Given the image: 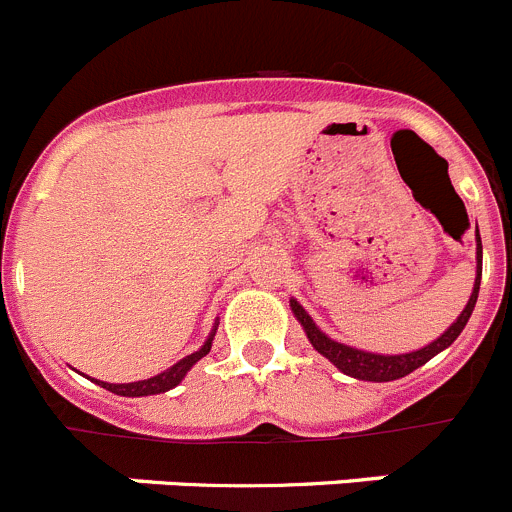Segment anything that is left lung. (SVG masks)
<instances>
[{"label":"left lung","instance_id":"8db88e82","mask_svg":"<svg viewBox=\"0 0 512 512\" xmlns=\"http://www.w3.org/2000/svg\"><path fill=\"white\" fill-rule=\"evenodd\" d=\"M480 278H482V242H480V232H477V278L465 310L457 315V321L452 323V326L447 328L437 341L419 348V351L399 353V356H381V353L361 351V348H351L346 346V343L333 341V338H328L321 328L315 326L313 318L305 313L303 305H300L298 300H290V308H293V315L298 318L300 326H303L305 336H308V341L313 343L315 351L321 353V356H326L338 371H343L346 376H353V379H361V381H394V379H401V376L412 374L414 369L427 364L429 358L437 356L439 351H444V348L455 343V338L460 336L462 328H465L467 321H470L472 310H475L477 293H480Z\"/></svg>","mask_w":512,"mask_h":512}]
</instances>
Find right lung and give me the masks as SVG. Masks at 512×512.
<instances>
[{"instance_id":"obj_1","label":"right lung","mask_w":512,"mask_h":512,"mask_svg":"<svg viewBox=\"0 0 512 512\" xmlns=\"http://www.w3.org/2000/svg\"><path fill=\"white\" fill-rule=\"evenodd\" d=\"M214 333H217V323H214L212 333H209V338L204 341V346L199 348V351H194L191 356L181 358V361H176L171 369L161 371V374L151 376V379H143V381H133V384H105V381H98L95 379V384L103 386V389L113 391V394L118 396H151V394H164V391L174 389V386L181 384V379L186 376V371L191 369V366L197 364L199 358H204L209 353V348H212V341H214Z\"/></svg>"}]
</instances>
